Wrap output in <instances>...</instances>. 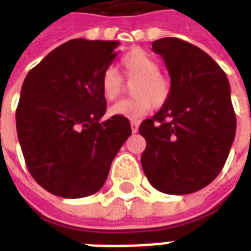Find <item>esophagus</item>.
<instances>
[{"label": "esophagus", "mask_w": 251, "mask_h": 251, "mask_svg": "<svg viewBox=\"0 0 251 251\" xmlns=\"http://www.w3.org/2000/svg\"><path fill=\"white\" fill-rule=\"evenodd\" d=\"M130 126H131V131H133V133H137V131H138V122L131 121Z\"/></svg>", "instance_id": "34e87169"}]
</instances>
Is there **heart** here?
I'll use <instances>...</instances> for the list:
<instances>
[{"mask_svg":"<svg viewBox=\"0 0 251 251\" xmlns=\"http://www.w3.org/2000/svg\"><path fill=\"white\" fill-rule=\"evenodd\" d=\"M121 66L126 79L131 82L133 98L122 99L110 106L109 114L138 120L156 107L163 106L171 95V82L160 74V63L144 50L136 48L121 59ZM100 90L107 100H114L124 90V80L113 67H107L100 76Z\"/></svg>","mask_w":251,"mask_h":251,"instance_id":"obj_1","label":"heart"}]
</instances>
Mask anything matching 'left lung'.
Masks as SVG:
<instances>
[{"label": "left lung", "instance_id": "left-lung-1", "mask_svg": "<svg viewBox=\"0 0 251 251\" xmlns=\"http://www.w3.org/2000/svg\"><path fill=\"white\" fill-rule=\"evenodd\" d=\"M171 76V95L140 125L147 140L141 165L160 192L187 195L221 174L237 120L225 71L198 47L176 37L152 43Z\"/></svg>", "mask_w": 251, "mask_h": 251}]
</instances>
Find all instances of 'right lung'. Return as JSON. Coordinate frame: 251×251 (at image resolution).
Wrapping results in <instances>:
<instances>
[{
  "label": "right lung",
  "mask_w": 251,
  "mask_h": 251,
  "mask_svg": "<svg viewBox=\"0 0 251 251\" xmlns=\"http://www.w3.org/2000/svg\"><path fill=\"white\" fill-rule=\"evenodd\" d=\"M118 41L74 39L50 52L25 77L16 126L25 164L48 192L67 199L98 192L131 134L130 122H100L106 99L100 76Z\"/></svg>",
  "instance_id": "1"
}]
</instances>
